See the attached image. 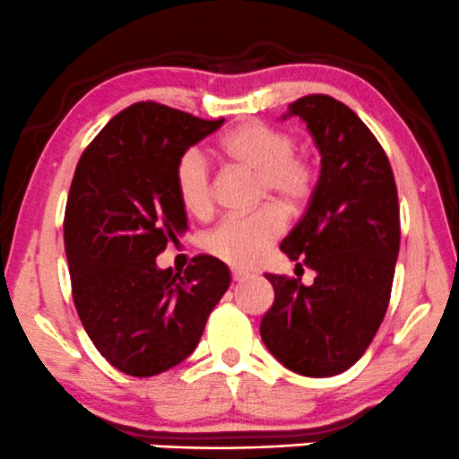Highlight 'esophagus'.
<instances>
[{
	"mask_svg": "<svg viewBox=\"0 0 459 459\" xmlns=\"http://www.w3.org/2000/svg\"><path fill=\"white\" fill-rule=\"evenodd\" d=\"M247 277H249V273L240 271V268H234V271H231V279H234V281H242V279Z\"/></svg>",
	"mask_w": 459,
	"mask_h": 459,
	"instance_id": "esophagus-1",
	"label": "esophagus"
}]
</instances>
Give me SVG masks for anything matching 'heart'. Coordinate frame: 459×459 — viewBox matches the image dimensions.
Listing matches in <instances>:
<instances>
[{
  "mask_svg": "<svg viewBox=\"0 0 459 459\" xmlns=\"http://www.w3.org/2000/svg\"><path fill=\"white\" fill-rule=\"evenodd\" d=\"M219 154L231 165L260 176L257 197L274 199L285 210H299L311 197L316 185L314 167L296 156V142L281 128L249 122L225 133L217 143ZM176 195L193 217H208L212 210V186L202 154L188 150L180 156L174 174ZM283 210L264 206L249 217L221 221L204 238V249L217 260L238 268L255 266L283 234Z\"/></svg>",
  "mask_w": 459,
  "mask_h": 459,
  "instance_id": "heart-1",
  "label": "heart"
}]
</instances>
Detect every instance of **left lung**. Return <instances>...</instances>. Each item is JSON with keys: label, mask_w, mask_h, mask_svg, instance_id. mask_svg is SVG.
<instances>
[{"label": "left lung", "mask_w": 459, "mask_h": 459, "mask_svg": "<svg viewBox=\"0 0 459 459\" xmlns=\"http://www.w3.org/2000/svg\"><path fill=\"white\" fill-rule=\"evenodd\" d=\"M320 150V178L281 251L316 271L311 285L266 274L274 303L260 335L279 363L328 378L352 368L385 320L400 253V202L385 150L350 107L326 94L288 107Z\"/></svg>", "instance_id": "8db88e82"}]
</instances>
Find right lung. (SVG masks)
Wrapping results in <instances>:
<instances>
[{"label": "right lung", "instance_id": "right-lung-1", "mask_svg": "<svg viewBox=\"0 0 459 459\" xmlns=\"http://www.w3.org/2000/svg\"><path fill=\"white\" fill-rule=\"evenodd\" d=\"M223 122L134 102L74 169L64 214L73 300L96 350L128 376L182 363L230 288V268L212 255L193 257L185 274L156 266L167 242L188 228L174 185L178 160Z\"/></svg>", "mask_w": 459, "mask_h": 459}]
</instances>
